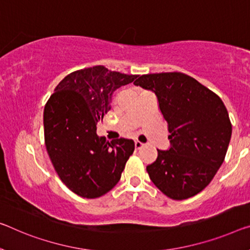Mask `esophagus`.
I'll return each instance as SVG.
<instances>
[{"mask_svg":"<svg viewBox=\"0 0 250 250\" xmlns=\"http://www.w3.org/2000/svg\"><path fill=\"white\" fill-rule=\"evenodd\" d=\"M142 146H143V143L140 141H135V148L136 149H140Z\"/></svg>","mask_w":250,"mask_h":250,"instance_id":"obj_1","label":"esophagus"}]
</instances>
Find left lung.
I'll use <instances>...</instances> for the list:
<instances>
[{"label":"left lung","instance_id":"8db88e82","mask_svg":"<svg viewBox=\"0 0 250 250\" xmlns=\"http://www.w3.org/2000/svg\"><path fill=\"white\" fill-rule=\"evenodd\" d=\"M134 83L154 91L170 133V148L157 149L156 161L146 167L149 179L173 200L193 197L211 182L227 153L232 127L225 104L182 72L138 76Z\"/></svg>","mask_w":250,"mask_h":250}]
</instances>
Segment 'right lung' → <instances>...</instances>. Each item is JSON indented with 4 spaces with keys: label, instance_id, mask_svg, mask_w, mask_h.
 <instances>
[{
    "label": "right lung",
    "instance_id": "add662e5",
    "mask_svg": "<svg viewBox=\"0 0 250 250\" xmlns=\"http://www.w3.org/2000/svg\"><path fill=\"white\" fill-rule=\"evenodd\" d=\"M136 77L104 66L82 69L64 77L45 104L49 157L61 181L80 197L95 199L112 190L133 154L132 140L107 142L96 125L110 109L114 91Z\"/></svg>",
    "mask_w": 250,
    "mask_h": 250
}]
</instances>
